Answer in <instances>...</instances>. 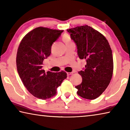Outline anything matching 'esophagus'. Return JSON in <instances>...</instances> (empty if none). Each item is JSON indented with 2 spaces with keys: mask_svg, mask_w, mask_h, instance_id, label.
Wrapping results in <instances>:
<instances>
[{
  "mask_svg": "<svg viewBox=\"0 0 130 130\" xmlns=\"http://www.w3.org/2000/svg\"><path fill=\"white\" fill-rule=\"evenodd\" d=\"M73 73V72H67V75L68 76H70L71 75V74H72Z\"/></svg>",
  "mask_w": 130,
  "mask_h": 130,
  "instance_id": "34e87169",
  "label": "esophagus"
}]
</instances>
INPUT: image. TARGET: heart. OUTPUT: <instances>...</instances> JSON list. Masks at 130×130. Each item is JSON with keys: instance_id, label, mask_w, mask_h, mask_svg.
<instances>
[{"instance_id": "b5f03b06", "label": "heart", "mask_w": 130, "mask_h": 130, "mask_svg": "<svg viewBox=\"0 0 130 130\" xmlns=\"http://www.w3.org/2000/svg\"><path fill=\"white\" fill-rule=\"evenodd\" d=\"M62 40L65 43L66 45H67V44L70 43L71 42H72V39L71 38V37L68 34L63 35L62 37Z\"/></svg>"}]
</instances>
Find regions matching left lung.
I'll return each mask as SVG.
<instances>
[{"instance_id": "obj_1", "label": "left lung", "mask_w": 130, "mask_h": 130, "mask_svg": "<svg viewBox=\"0 0 130 130\" xmlns=\"http://www.w3.org/2000/svg\"><path fill=\"white\" fill-rule=\"evenodd\" d=\"M77 45L80 59L87 61L85 68L78 72L82 83L76 88L78 95L93 100L103 93L112 77L113 62L112 50L105 37L88 25L67 29Z\"/></svg>"}]
</instances>
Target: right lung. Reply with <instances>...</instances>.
<instances>
[{
	"instance_id": "obj_1",
	"label": "right lung",
	"mask_w": 130,
	"mask_h": 130,
	"mask_svg": "<svg viewBox=\"0 0 130 130\" xmlns=\"http://www.w3.org/2000/svg\"><path fill=\"white\" fill-rule=\"evenodd\" d=\"M63 30L39 27L28 32L22 39L17 54V68L26 88L34 96L46 100L55 96L67 74L42 69L44 59L51 53L52 44Z\"/></svg>"
}]
</instances>
